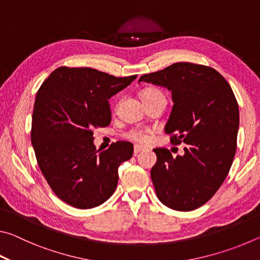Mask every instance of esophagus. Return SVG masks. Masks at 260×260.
<instances>
[{
  "mask_svg": "<svg viewBox=\"0 0 260 260\" xmlns=\"http://www.w3.org/2000/svg\"><path fill=\"white\" fill-rule=\"evenodd\" d=\"M142 150H143L142 147L136 146V144H135V146H134V153H135V155H136V153H139L140 151H142Z\"/></svg>",
  "mask_w": 260,
  "mask_h": 260,
  "instance_id": "34e87169",
  "label": "esophagus"
}]
</instances>
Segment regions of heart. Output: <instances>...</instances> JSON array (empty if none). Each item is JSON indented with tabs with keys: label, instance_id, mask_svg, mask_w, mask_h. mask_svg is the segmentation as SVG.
<instances>
[{
	"label": "heart",
	"instance_id": "b5f03b06",
	"mask_svg": "<svg viewBox=\"0 0 260 260\" xmlns=\"http://www.w3.org/2000/svg\"><path fill=\"white\" fill-rule=\"evenodd\" d=\"M157 98H165L164 94H162L159 89H157V88H147V89H144L142 91L143 102H147V101H150ZM125 138L134 141V142L143 144L147 143L149 141V134L146 129L133 128L127 132L125 134Z\"/></svg>",
	"mask_w": 260,
	"mask_h": 260
}]
</instances>
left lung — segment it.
<instances>
[{"label":"left lung","instance_id":"left-lung-1","mask_svg":"<svg viewBox=\"0 0 260 260\" xmlns=\"http://www.w3.org/2000/svg\"><path fill=\"white\" fill-rule=\"evenodd\" d=\"M141 81L172 91L165 132L172 144H187L177 157L166 148L153 149L157 162L150 175L156 195L173 210H195L217 192L234 160L240 122L235 95L214 69L187 61L143 74Z\"/></svg>","mask_w":260,"mask_h":260}]
</instances>
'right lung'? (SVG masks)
<instances>
[{
    "label": "right lung",
    "mask_w": 260,
    "mask_h": 260,
    "mask_svg": "<svg viewBox=\"0 0 260 260\" xmlns=\"http://www.w3.org/2000/svg\"><path fill=\"white\" fill-rule=\"evenodd\" d=\"M136 77L60 67L39 88L30 131L35 157L51 190L73 208L91 209L110 199L118 167L133 155L126 141L96 150L93 129L110 125L109 99Z\"/></svg>",
    "instance_id": "add662e5"
}]
</instances>
